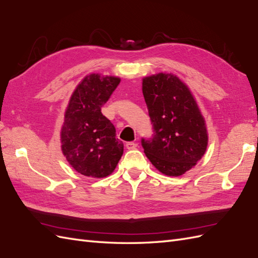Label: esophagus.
Wrapping results in <instances>:
<instances>
[{"label":"esophagus","mask_w":258,"mask_h":258,"mask_svg":"<svg viewBox=\"0 0 258 258\" xmlns=\"http://www.w3.org/2000/svg\"><path fill=\"white\" fill-rule=\"evenodd\" d=\"M138 147V144L136 142H127L125 143V148H127L128 150H134Z\"/></svg>","instance_id":"esophagus-1"}]
</instances>
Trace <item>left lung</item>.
<instances>
[{"label": "left lung", "instance_id": "obj_1", "mask_svg": "<svg viewBox=\"0 0 258 258\" xmlns=\"http://www.w3.org/2000/svg\"><path fill=\"white\" fill-rule=\"evenodd\" d=\"M142 93L154 135L141 143L147 158L162 174L180 176L203 158L208 131L188 86L172 73L142 79Z\"/></svg>", "mask_w": 258, "mask_h": 258}]
</instances>
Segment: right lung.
Returning a JSON list of instances; mask_svg holds the SVG:
<instances>
[{
  "mask_svg": "<svg viewBox=\"0 0 258 258\" xmlns=\"http://www.w3.org/2000/svg\"><path fill=\"white\" fill-rule=\"evenodd\" d=\"M120 79L92 73L72 93L61 128V150L75 171L87 177L103 178L116 168L123 144L103 114L102 106Z\"/></svg>",
  "mask_w": 258,
  "mask_h": 258,
  "instance_id": "add662e5",
  "label": "right lung"
}]
</instances>
